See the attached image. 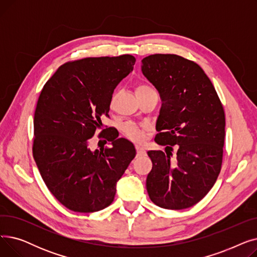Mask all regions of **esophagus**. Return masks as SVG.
Listing matches in <instances>:
<instances>
[{
	"mask_svg": "<svg viewBox=\"0 0 257 257\" xmlns=\"http://www.w3.org/2000/svg\"><path fill=\"white\" fill-rule=\"evenodd\" d=\"M136 149H137V156H138V157H141V156H145V155H146V150L144 149L143 147L137 146Z\"/></svg>",
	"mask_w": 257,
	"mask_h": 257,
	"instance_id": "obj_1",
	"label": "esophagus"
}]
</instances>
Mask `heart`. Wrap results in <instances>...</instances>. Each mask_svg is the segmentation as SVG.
Returning <instances> with one entry per match:
<instances>
[{"instance_id":"obj_1","label":"heart","mask_w":257,"mask_h":257,"mask_svg":"<svg viewBox=\"0 0 257 257\" xmlns=\"http://www.w3.org/2000/svg\"><path fill=\"white\" fill-rule=\"evenodd\" d=\"M149 90H153V89L144 83H140L137 86V94L144 93ZM121 131H123L124 136L130 141L134 143H143L146 140L147 133L149 131V127L144 124H137V123H133V121H128V123L123 125Z\"/></svg>"}]
</instances>
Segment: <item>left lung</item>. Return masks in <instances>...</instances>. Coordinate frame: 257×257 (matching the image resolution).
<instances>
[{"label": "left lung", "mask_w": 257, "mask_h": 257, "mask_svg": "<svg viewBox=\"0 0 257 257\" xmlns=\"http://www.w3.org/2000/svg\"><path fill=\"white\" fill-rule=\"evenodd\" d=\"M142 72L161 101L155 142L149 151L152 170L147 191L154 204L179 210L197 204L218 179L225 140V111L211 81L196 62L175 54H154L142 60ZM178 149L171 161L172 147Z\"/></svg>", "instance_id": "1"}]
</instances>
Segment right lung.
I'll return each mask as SVG.
<instances>
[{
    "label": "right lung",
    "instance_id": "right-lung-1",
    "mask_svg": "<svg viewBox=\"0 0 257 257\" xmlns=\"http://www.w3.org/2000/svg\"><path fill=\"white\" fill-rule=\"evenodd\" d=\"M134 63L129 54L69 61L40 91L33 157L49 191L70 210L94 212L109 206L116 182L136 157L133 144L117 139L112 130L99 134L112 147L100 151L89 148L90 139L103 126L102 115L109 116L114 88Z\"/></svg>",
    "mask_w": 257,
    "mask_h": 257
}]
</instances>
